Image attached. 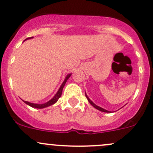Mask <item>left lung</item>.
<instances>
[{
  "label": "left lung",
  "instance_id": "8db88e82",
  "mask_svg": "<svg viewBox=\"0 0 153 153\" xmlns=\"http://www.w3.org/2000/svg\"><path fill=\"white\" fill-rule=\"evenodd\" d=\"M85 95H86V98H87V100H88V101H89V103H90L91 104H92V106H93L95 108V109H98V110H100V111H101V112H109V111H108V110H106V109H103V108H101V107H100V106H97L96 104H94L93 102H92V101H91L90 99H89V97L87 96V95H86V92H85Z\"/></svg>",
  "mask_w": 153,
  "mask_h": 153
}]
</instances>
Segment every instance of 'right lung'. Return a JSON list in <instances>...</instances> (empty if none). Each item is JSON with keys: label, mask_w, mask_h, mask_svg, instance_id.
<instances>
[{"label": "right lung", "mask_w": 153, "mask_h": 153, "mask_svg": "<svg viewBox=\"0 0 153 153\" xmlns=\"http://www.w3.org/2000/svg\"><path fill=\"white\" fill-rule=\"evenodd\" d=\"M30 38H32H32H27V39H26V40L30 39ZM26 40H25V41H26ZM71 75H72V73L68 74L67 76H66L65 79H64V82L62 83L61 86H60L59 89H58V92H57V93L55 95V96H54L53 98H52V99L49 100V101H47V102L44 103V104H34V103H30V102H29V101H24V102L25 103V104H27V105L32 106V107H33V108H37V109H43V108L48 107V106H51V105H53L54 104H55V103H56L57 101H58V100L59 99L60 97L61 96V94H62L63 88H64V85H65V84H66V82H67V80L69 79V77L71 76Z\"/></svg>", "instance_id": "1"}]
</instances>
